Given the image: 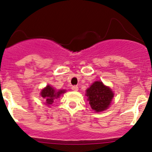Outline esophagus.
Returning <instances> with one entry per match:
<instances>
[{"mask_svg": "<svg viewBox=\"0 0 152 152\" xmlns=\"http://www.w3.org/2000/svg\"><path fill=\"white\" fill-rule=\"evenodd\" d=\"M71 89L73 90V91H77L78 90H79V87L76 86V85H74V86L72 87Z\"/></svg>", "mask_w": 152, "mask_h": 152, "instance_id": "1", "label": "esophagus"}]
</instances>
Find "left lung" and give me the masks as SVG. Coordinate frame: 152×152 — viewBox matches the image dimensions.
I'll return each mask as SVG.
<instances>
[{
	"label": "left lung",
	"instance_id": "obj_1",
	"mask_svg": "<svg viewBox=\"0 0 152 152\" xmlns=\"http://www.w3.org/2000/svg\"><path fill=\"white\" fill-rule=\"evenodd\" d=\"M86 96L91 108L96 112H101L108 108L114 94L101 81H96L87 89Z\"/></svg>",
	"mask_w": 152,
	"mask_h": 152
}]
</instances>
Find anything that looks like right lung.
<instances>
[{"instance_id": "add662e5", "label": "right lung", "mask_w": 152, "mask_h": 152, "mask_svg": "<svg viewBox=\"0 0 152 152\" xmlns=\"http://www.w3.org/2000/svg\"><path fill=\"white\" fill-rule=\"evenodd\" d=\"M66 92V90H58L56 91L50 85H47L46 88L42 90L41 96L44 98L45 101V104L47 105H50L53 103L54 100L58 99L62 94Z\"/></svg>"}]
</instances>
